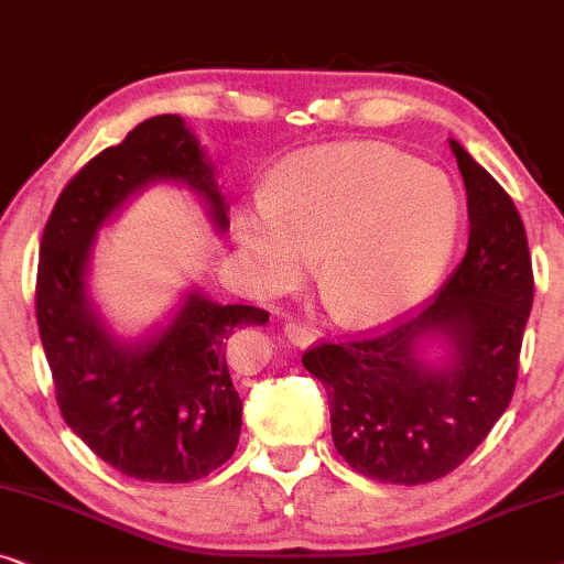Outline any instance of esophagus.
Returning a JSON list of instances; mask_svg holds the SVG:
<instances>
[{"label":"esophagus","mask_w":564,"mask_h":564,"mask_svg":"<svg viewBox=\"0 0 564 564\" xmlns=\"http://www.w3.org/2000/svg\"><path fill=\"white\" fill-rule=\"evenodd\" d=\"M286 337L291 343L296 345V348H306L314 340V327L306 325V322H299V319H289L286 322Z\"/></svg>","instance_id":"34e87169"}]
</instances>
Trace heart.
Returning a JSON list of instances; mask_svg holds the SVG:
<instances>
[{
  "instance_id": "heart-1",
  "label": "heart",
  "mask_w": 564,
  "mask_h": 564,
  "mask_svg": "<svg viewBox=\"0 0 564 564\" xmlns=\"http://www.w3.org/2000/svg\"><path fill=\"white\" fill-rule=\"evenodd\" d=\"M459 195L444 172L381 144L291 156L268 193L237 214L252 283L296 286L322 252V283L360 325L400 317L431 294L459 235Z\"/></svg>"
}]
</instances>
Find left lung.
<instances>
[{"label":"left lung","mask_w":564,"mask_h":564,"mask_svg":"<svg viewBox=\"0 0 564 564\" xmlns=\"http://www.w3.org/2000/svg\"><path fill=\"white\" fill-rule=\"evenodd\" d=\"M467 187L469 245L431 299L350 340L304 350L329 400L337 454L364 477L425 485L487 438L513 397L534 302L527 229L513 198L452 139ZM455 345L448 367L414 358L420 336Z\"/></svg>","instance_id":"left-lung-1"}]
</instances>
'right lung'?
<instances>
[{"mask_svg":"<svg viewBox=\"0 0 564 564\" xmlns=\"http://www.w3.org/2000/svg\"><path fill=\"white\" fill-rule=\"evenodd\" d=\"M152 180H183L227 229L212 164L180 116L139 123L102 149L58 195L41 239L35 317L62 417L105 464L141 482H193L235 454L242 400L227 364L239 327L265 325L250 304L191 294L172 325L141 348L105 333L87 302V258L97 229Z\"/></svg>","mask_w":564,"mask_h":564,"instance_id":"right-lung-1","label":"right lung"}]
</instances>
